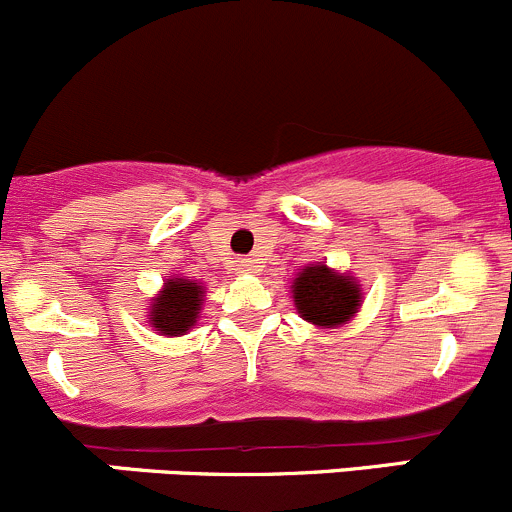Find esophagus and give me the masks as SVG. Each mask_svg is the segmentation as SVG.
Listing matches in <instances>:
<instances>
[{"mask_svg": "<svg viewBox=\"0 0 512 512\" xmlns=\"http://www.w3.org/2000/svg\"><path fill=\"white\" fill-rule=\"evenodd\" d=\"M257 267V262L252 260V257H242V260H237V270L240 272H252Z\"/></svg>", "mask_w": 512, "mask_h": 512, "instance_id": "1", "label": "esophagus"}]
</instances>
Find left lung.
Returning <instances> with one entry per match:
<instances>
[{
  "mask_svg": "<svg viewBox=\"0 0 512 512\" xmlns=\"http://www.w3.org/2000/svg\"><path fill=\"white\" fill-rule=\"evenodd\" d=\"M294 307L299 317L329 329L349 322L361 304V287L354 277L339 275L327 265L304 267L292 282Z\"/></svg>",
  "mask_w": 512,
  "mask_h": 512,
  "instance_id": "8db88e82",
  "label": "left lung"
}]
</instances>
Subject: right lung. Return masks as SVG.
<instances>
[{
    "instance_id": "1",
    "label": "right lung",
    "mask_w": 512,
    "mask_h": 512,
    "mask_svg": "<svg viewBox=\"0 0 512 512\" xmlns=\"http://www.w3.org/2000/svg\"><path fill=\"white\" fill-rule=\"evenodd\" d=\"M203 294L200 282L173 277V280L165 282L158 297L153 299L148 322L163 337H180L198 322Z\"/></svg>"
}]
</instances>
